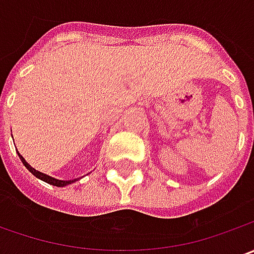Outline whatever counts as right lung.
<instances>
[{
	"instance_id": "1",
	"label": "right lung",
	"mask_w": 254,
	"mask_h": 254,
	"mask_svg": "<svg viewBox=\"0 0 254 254\" xmlns=\"http://www.w3.org/2000/svg\"><path fill=\"white\" fill-rule=\"evenodd\" d=\"M19 155V158H21V161L24 164L25 167H26V170L29 171V172H32L36 178H39V180L45 181V182H48V184H51V185H55V187H66V185H69V184H72L76 180H70V181H61V180H56V178H52V177H49V175H46V174H42V172H39V171H36L35 168H32L28 162L25 161V158L21 155V154H18Z\"/></svg>"
}]
</instances>
